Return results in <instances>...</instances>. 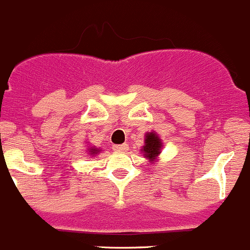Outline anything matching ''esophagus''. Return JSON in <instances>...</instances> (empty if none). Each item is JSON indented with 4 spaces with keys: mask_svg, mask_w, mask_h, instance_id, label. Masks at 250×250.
<instances>
[{
    "mask_svg": "<svg viewBox=\"0 0 250 250\" xmlns=\"http://www.w3.org/2000/svg\"><path fill=\"white\" fill-rule=\"evenodd\" d=\"M128 146L126 145V143H123V145H114L113 146V149L117 150V152H125V150H127Z\"/></svg>",
    "mask_w": 250,
    "mask_h": 250,
    "instance_id": "34e87169",
    "label": "esophagus"
}]
</instances>
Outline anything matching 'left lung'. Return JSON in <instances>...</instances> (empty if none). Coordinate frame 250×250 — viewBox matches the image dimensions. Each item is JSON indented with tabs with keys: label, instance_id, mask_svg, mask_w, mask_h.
<instances>
[{
	"label": "left lung",
	"instance_id": "left-lung-1",
	"mask_svg": "<svg viewBox=\"0 0 250 250\" xmlns=\"http://www.w3.org/2000/svg\"><path fill=\"white\" fill-rule=\"evenodd\" d=\"M163 149V142L160 136L155 131H150L145 135V143L141 148V153L143 157L152 164H157L159 160V155ZM148 163V164H149Z\"/></svg>",
	"mask_w": 250,
	"mask_h": 250
}]
</instances>
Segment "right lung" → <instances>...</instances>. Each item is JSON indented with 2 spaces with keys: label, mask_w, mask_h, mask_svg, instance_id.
<instances>
[{
  "label": "right lung",
  "mask_w": 250,
  "mask_h": 250,
  "mask_svg": "<svg viewBox=\"0 0 250 250\" xmlns=\"http://www.w3.org/2000/svg\"><path fill=\"white\" fill-rule=\"evenodd\" d=\"M101 148H97L96 146H87V154L91 155V157H95V155H97L98 153H101Z\"/></svg>",
  "instance_id": "right-lung-1"
}]
</instances>
